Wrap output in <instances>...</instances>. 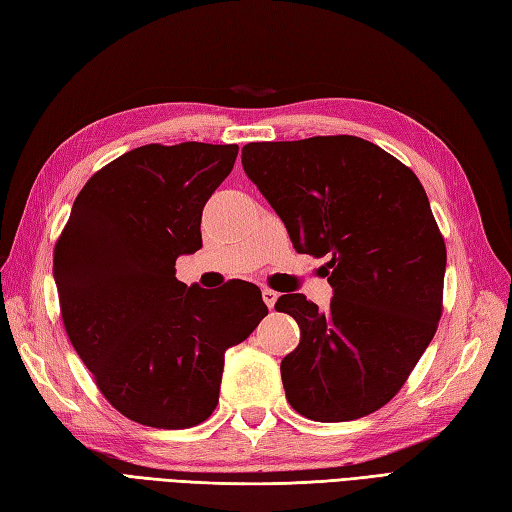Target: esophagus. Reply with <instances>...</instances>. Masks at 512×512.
I'll list each match as a JSON object with an SVG mask.
<instances>
[{
  "label": "esophagus",
  "mask_w": 512,
  "mask_h": 512,
  "mask_svg": "<svg viewBox=\"0 0 512 512\" xmlns=\"http://www.w3.org/2000/svg\"><path fill=\"white\" fill-rule=\"evenodd\" d=\"M261 296H264V303L268 305V310H272V307H275V303H277V299H279V294L275 290H270V288L261 290Z\"/></svg>",
  "instance_id": "esophagus-1"
}]
</instances>
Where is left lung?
Listing matches in <instances>:
<instances>
[{
	"instance_id": "1",
	"label": "left lung",
	"mask_w": 512,
	"mask_h": 512,
	"mask_svg": "<svg viewBox=\"0 0 512 512\" xmlns=\"http://www.w3.org/2000/svg\"><path fill=\"white\" fill-rule=\"evenodd\" d=\"M242 165L296 251L329 257L327 312L303 294L275 303L301 327L281 360L285 397L320 423L366 417L406 384L441 320L447 251L425 189L353 135L255 141Z\"/></svg>"
}]
</instances>
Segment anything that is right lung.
<instances>
[{
	"label": "right lung",
	"instance_id": "obj_1",
	"mask_svg": "<svg viewBox=\"0 0 512 512\" xmlns=\"http://www.w3.org/2000/svg\"><path fill=\"white\" fill-rule=\"evenodd\" d=\"M235 144H148L95 172L54 246L65 331L102 395L130 421L185 430L218 406L224 353L268 314L257 285L176 279L202 246V207Z\"/></svg>",
	"mask_w": 512,
	"mask_h": 512
}]
</instances>
